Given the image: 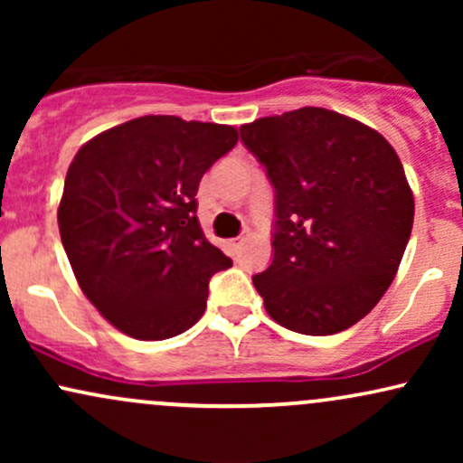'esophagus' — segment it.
<instances>
[{
	"instance_id": "obj_1",
	"label": "esophagus",
	"mask_w": 463,
	"mask_h": 463,
	"mask_svg": "<svg viewBox=\"0 0 463 463\" xmlns=\"http://www.w3.org/2000/svg\"><path fill=\"white\" fill-rule=\"evenodd\" d=\"M243 243V237H235V239H228V248L237 250Z\"/></svg>"
}]
</instances>
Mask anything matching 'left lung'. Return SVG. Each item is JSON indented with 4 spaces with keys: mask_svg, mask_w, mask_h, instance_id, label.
Instances as JSON below:
<instances>
[{
    "mask_svg": "<svg viewBox=\"0 0 463 463\" xmlns=\"http://www.w3.org/2000/svg\"><path fill=\"white\" fill-rule=\"evenodd\" d=\"M239 132L274 187V259L252 276L265 311L302 335L346 331L383 298L411 235L401 158L376 130L316 106Z\"/></svg>",
    "mask_w": 463,
    "mask_h": 463,
    "instance_id": "obj_1",
    "label": "left lung"
}]
</instances>
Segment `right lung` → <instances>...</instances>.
Masks as SVG:
<instances>
[{
	"label": "right lung",
	"instance_id": "obj_1",
	"mask_svg": "<svg viewBox=\"0 0 463 463\" xmlns=\"http://www.w3.org/2000/svg\"><path fill=\"white\" fill-rule=\"evenodd\" d=\"M237 143L232 126L146 115L73 156L58 206L80 289L130 337L158 342L194 326L211 276L232 265L202 232L198 184Z\"/></svg>",
	"mask_w": 463,
	"mask_h": 463
}]
</instances>
